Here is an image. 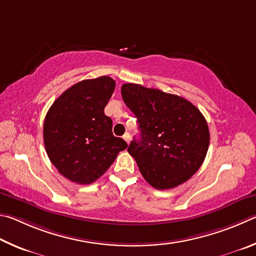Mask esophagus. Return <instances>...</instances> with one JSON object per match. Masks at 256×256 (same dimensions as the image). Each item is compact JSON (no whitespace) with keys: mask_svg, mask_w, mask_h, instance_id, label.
Segmentation results:
<instances>
[{"mask_svg":"<svg viewBox=\"0 0 256 256\" xmlns=\"http://www.w3.org/2000/svg\"><path fill=\"white\" fill-rule=\"evenodd\" d=\"M122 138H124L126 142H127V144H129V142H130V134H129V132H126L124 135L122 136Z\"/></svg>","mask_w":256,"mask_h":256,"instance_id":"34e87169","label":"esophagus"}]
</instances>
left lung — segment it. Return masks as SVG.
I'll return each mask as SVG.
<instances>
[{
	"instance_id": "obj_1",
	"label": "left lung",
	"mask_w": 256,
	"mask_h": 256,
	"mask_svg": "<svg viewBox=\"0 0 256 256\" xmlns=\"http://www.w3.org/2000/svg\"><path fill=\"white\" fill-rule=\"evenodd\" d=\"M124 102L137 116L140 138L128 153L150 184L172 189L194 176L209 147L204 116L190 101L160 90L127 83L121 86Z\"/></svg>"
}]
</instances>
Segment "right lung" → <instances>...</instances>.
<instances>
[{
    "label": "right lung",
    "instance_id": "1",
    "mask_svg": "<svg viewBox=\"0 0 256 256\" xmlns=\"http://www.w3.org/2000/svg\"><path fill=\"white\" fill-rule=\"evenodd\" d=\"M109 76L84 80L58 96L44 122L47 155L70 181L90 184L106 173L119 152L128 147L112 134L104 106L114 91Z\"/></svg>",
    "mask_w": 256,
    "mask_h": 256
}]
</instances>
